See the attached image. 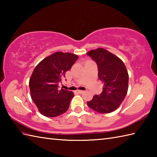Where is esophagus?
<instances>
[{
  "instance_id": "1",
  "label": "esophagus",
  "mask_w": 157,
  "mask_h": 157,
  "mask_svg": "<svg viewBox=\"0 0 157 157\" xmlns=\"http://www.w3.org/2000/svg\"><path fill=\"white\" fill-rule=\"evenodd\" d=\"M76 92L79 93V94H82V93L84 92V91H83V90H76Z\"/></svg>"
}]
</instances>
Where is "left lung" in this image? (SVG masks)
<instances>
[{
    "label": "left lung",
    "instance_id": "1",
    "mask_svg": "<svg viewBox=\"0 0 157 157\" xmlns=\"http://www.w3.org/2000/svg\"><path fill=\"white\" fill-rule=\"evenodd\" d=\"M88 56L97 64L98 79L103 90L87 102L90 108L100 113L115 111L128 92L129 75L124 63L117 56L104 48L89 51Z\"/></svg>",
    "mask_w": 157,
    "mask_h": 157
}]
</instances>
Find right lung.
Segmentation results:
<instances>
[{
	"label": "right lung",
	"mask_w": 157,
	"mask_h": 157,
	"mask_svg": "<svg viewBox=\"0 0 157 157\" xmlns=\"http://www.w3.org/2000/svg\"><path fill=\"white\" fill-rule=\"evenodd\" d=\"M79 56L72 53L57 52L43 59L36 67L29 79L31 97L44 116L55 117L65 113L74 94L59 89L65 77Z\"/></svg>",
	"instance_id": "obj_1"
}]
</instances>
